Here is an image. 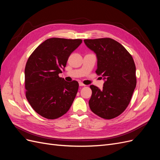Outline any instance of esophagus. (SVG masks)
Here are the masks:
<instances>
[{
    "mask_svg": "<svg viewBox=\"0 0 160 160\" xmlns=\"http://www.w3.org/2000/svg\"><path fill=\"white\" fill-rule=\"evenodd\" d=\"M79 86H81V87H83V86H85V85H84L83 83H82V82H79Z\"/></svg>",
    "mask_w": 160,
    "mask_h": 160,
    "instance_id": "obj_1",
    "label": "esophagus"
}]
</instances>
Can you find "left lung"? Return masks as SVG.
Returning <instances> with one entry per match:
<instances>
[{
    "label": "left lung",
    "instance_id": "left-lung-1",
    "mask_svg": "<svg viewBox=\"0 0 160 160\" xmlns=\"http://www.w3.org/2000/svg\"><path fill=\"white\" fill-rule=\"evenodd\" d=\"M84 42L98 58L96 73L105 79L102 89L90 85L89 108L101 118L113 119L127 108L136 86L133 57L122 45L111 38L85 39Z\"/></svg>",
    "mask_w": 160,
    "mask_h": 160
}]
</instances>
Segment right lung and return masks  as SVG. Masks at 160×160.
I'll return each instance as SVG.
<instances>
[{"instance_id": "add662e5", "label": "right lung", "mask_w": 160, "mask_h": 160, "mask_svg": "<svg viewBox=\"0 0 160 160\" xmlns=\"http://www.w3.org/2000/svg\"><path fill=\"white\" fill-rule=\"evenodd\" d=\"M81 39L51 38L42 42L28 57L25 69L26 98L32 108L42 117L55 119L70 109L79 89L59 76L69 57Z\"/></svg>"}]
</instances>
